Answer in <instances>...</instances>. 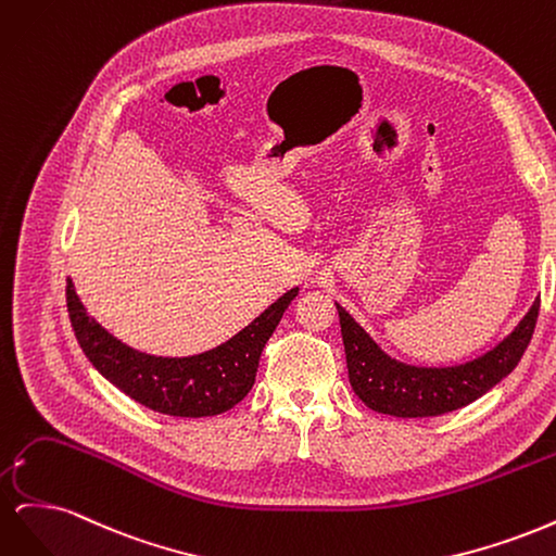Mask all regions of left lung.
I'll return each mask as SVG.
<instances>
[{"instance_id": "left-lung-1", "label": "left lung", "mask_w": 556, "mask_h": 556, "mask_svg": "<svg viewBox=\"0 0 556 556\" xmlns=\"http://www.w3.org/2000/svg\"><path fill=\"white\" fill-rule=\"evenodd\" d=\"M336 308L341 317L350 384L366 406L394 417H435L468 406L513 374L531 343L541 299L533 301L521 323L494 350L445 368L408 366L392 359L343 306L336 304Z\"/></svg>"}]
</instances>
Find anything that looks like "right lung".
I'll list each match as a JSON object with an SVG mask.
<instances>
[{
	"instance_id": "1",
	"label": "right lung",
	"mask_w": 556,
	"mask_h": 556,
	"mask_svg": "<svg viewBox=\"0 0 556 556\" xmlns=\"http://www.w3.org/2000/svg\"><path fill=\"white\" fill-rule=\"evenodd\" d=\"M296 294L299 288L285 292L227 343L192 357H155L117 341L88 315L72 278L66 311L86 357L117 390L162 415L211 417L233 408L252 390L262 350Z\"/></svg>"
}]
</instances>
